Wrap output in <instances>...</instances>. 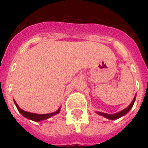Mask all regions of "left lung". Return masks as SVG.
Segmentation results:
<instances>
[{
	"instance_id": "left-lung-1",
	"label": "left lung",
	"mask_w": 148,
	"mask_h": 148,
	"mask_svg": "<svg viewBox=\"0 0 148 148\" xmlns=\"http://www.w3.org/2000/svg\"><path fill=\"white\" fill-rule=\"evenodd\" d=\"M135 99H136V96L134 97V98L133 99V101H132V102L131 103V104H130L127 108H125V109H124V110H121V111H120V112L118 113H116V114H105V113H102V112H97V114H98L99 115L103 116V117H106V118H108V119H110V120L118 119V118H120V117H122V116H124V115H125L126 114H127V113L130 111V110H131V108H132V107H133L134 103V101H135Z\"/></svg>"
}]
</instances>
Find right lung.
<instances>
[{
  "mask_svg": "<svg viewBox=\"0 0 148 148\" xmlns=\"http://www.w3.org/2000/svg\"><path fill=\"white\" fill-rule=\"evenodd\" d=\"M14 102L15 105L17 107V110L19 111L21 114L24 117H25L27 119H30L31 121H43V120L47 119V118H50L52 116L55 114H58V113L60 112V108H59L57 111L53 113H50V114H34V113H30V112H27V111H24L22 109L19 108V106L17 105V103H16V101L14 100Z\"/></svg>",
  "mask_w": 148,
  "mask_h": 148,
  "instance_id": "obj_1",
  "label": "right lung"
}]
</instances>
